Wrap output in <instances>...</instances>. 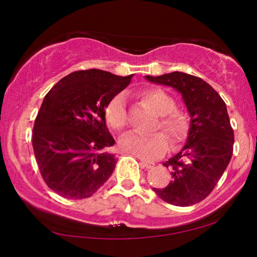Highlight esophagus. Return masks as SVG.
Returning a JSON list of instances; mask_svg holds the SVG:
<instances>
[{
  "label": "esophagus",
  "mask_w": 257,
  "mask_h": 257,
  "mask_svg": "<svg viewBox=\"0 0 257 257\" xmlns=\"http://www.w3.org/2000/svg\"><path fill=\"white\" fill-rule=\"evenodd\" d=\"M139 164H141L142 168H145V169H151V168H154L155 166L153 162H147V161H141Z\"/></svg>",
  "instance_id": "34e87169"
}]
</instances>
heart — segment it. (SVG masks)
Segmentation results:
<instances>
[{
	"instance_id": "b5f03b06",
	"label": "heart",
	"mask_w": 257,
	"mask_h": 257,
	"mask_svg": "<svg viewBox=\"0 0 257 257\" xmlns=\"http://www.w3.org/2000/svg\"><path fill=\"white\" fill-rule=\"evenodd\" d=\"M144 102L148 103L160 116L161 128L166 132L170 144L176 145L182 141L187 130L185 114L175 109V101L163 90L151 88L142 93ZM106 121L114 130H121L127 123L126 99L123 94H118L109 101L104 110ZM162 132L153 135H142L138 132H128L119 141L120 149L123 153L134 156L153 160L167 151L168 141Z\"/></svg>"
}]
</instances>
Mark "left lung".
Wrapping results in <instances>:
<instances>
[{
  "instance_id": "left-lung-1",
  "label": "left lung",
  "mask_w": 257,
  "mask_h": 257,
  "mask_svg": "<svg viewBox=\"0 0 257 257\" xmlns=\"http://www.w3.org/2000/svg\"><path fill=\"white\" fill-rule=\"evenodd\" d=\"M145 78L179 91L191 116L185 145L163 163L172 169V180L154 192L168 204L181 207L198 204L213 191L232 156L233 130L226 104L196 76L174 71Z\"/></svg>"
}]
</instances>
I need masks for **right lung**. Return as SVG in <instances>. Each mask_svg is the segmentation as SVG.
Wrapping results in <instances>:
<instances>
[{"label": "right lung", "instance_id": "1", "mask_svg": "<svg viewBox=\"0 0 257 257\" xmlns=\"http://www.w3.org/2000/svg\"><path fill=\"white\" fill-rule=\"evenodd\" d=\"M132 75L90 69L63 77L44 97L33 127V150L44 181L66 199L93 195L115 168V141L104 110Z\"/></svg>", "mask_w": 257, "mask_h": 257}]
</instances>
